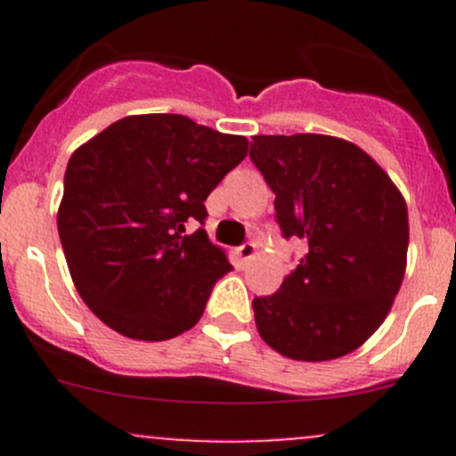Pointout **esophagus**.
Here are the masks:
<instances>
[{"label":"esophagus","mask_w":456,"mask_h":456,"mask_svg":"<svg viewBox=\"0 0 456 456\" xmlns=\"http://www.w3.org/2000/svg\"><path fill=\"white\" fill-rule=\"evenodd\" d=\"M238 256H240V260H251V257L256 256V245L254 242H245L242 247H238Z\"/></svg>","instance_id":"1"}]
</instances>
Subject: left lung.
Wrapping results in <instances>:
<instances>
[{"instance_id": "left-lung-1", "label": "left lung", "mask_w": 456, "mask_h": 456, "mask_svg": "<svg viewBox=\"0 0 456 456\" xmlns=\"http://www.w3.org/2000/svg\"><path fill=\"white\" fill-rule=\"evenodd\" d=\"M251 160L275 194L284 238L306 254L278 293L256 297L260 338L297 362H329L381 326L403 282L408 207L355 142L326 134L254 136Z\"/></svg>"}]
</instances>
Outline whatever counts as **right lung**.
I'll use <instances>...</instances> for the list:
<instances>
[{
  "label": "right lung",
  "instance_id": "obj_1",
  "mask_svg": "<svg viewBox=\"0 0 456 456\" xmlns=\"http://www.w3.org/2000/svg\"><path fill=\"white\" fill-rule=\"evenodd\" d=\"M245 136L183 114H132L77 147L59 238L87 309L130 339L163 342L200 320L229 265L202 223L214 187L247 156Z\"/></svg>",
  "mask_w": 456,
  "mask_h": 456
}]
</instances>
